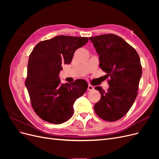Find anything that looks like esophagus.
Instances as JSON below:
<instances>
[{
  "instance_id": "esophagus-1",
  "label": "esophagus",
  "mask_w": 159,
  "mask_h": 159,
  "mask_svg": "<svg viewBox=\"0 0 159 159\" xmlns=\"http://www.w3.org/2000/svg\"><path fill=\"white\" fill-rule=\"evenodd\" d=\"M93 89L94 88H93V87L92 85H88V91H92Z\"/></svg>"
}]
</instances>
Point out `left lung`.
Here are the masks:
<instances>
[{
	"mask_svg": "<svg viewBox=\"0 0 159 159\" xmlns=\"http://www.w3.org/2000/svg\"><path fill=\"white\" fill-rule=\"evenodd\" d=\"M99 56V67L109 78L107 91L98 86L101 99L94 105L98 116L115 121L127 114L138 94L142 75L140 57L136 50L122 38L113 34L90 37Z\"/></svg>",
	"mask_w": 159,
	"mask_h": 159,
	"instance_id": "left-lung-1",
	"label": "left lung"
}]
</instances>
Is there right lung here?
<instances>
[{"label": "right lung", "instance_id": "add662e5", "mask_svg": "<svg viewBox=\"0 0 159 159\" xmlns=\"http://www.w3.org/2000/svg\"><path fill=\"white\" fill-rule=\"evenodd\" d=\"M87 37L57 36L42 41L29 56L25 85L32 108L42 119L54 124L68 121L75 100L88 88L84 80L61 84L62 64H69L77 49L87 44Z\"/></svg>", "mask_w": 159, "mask_h": 159}]
</instances>
